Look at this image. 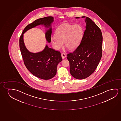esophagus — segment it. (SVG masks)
I'll list each match as a JSON object with an SVG mask.
<instances>
[{"label": "esophagus", "mask_w": 121, "mask_h": 121, "mask_svg": "<svg viewBox=\"0 0 121 121\" xmlns=\"http://www.w3.org/2000/svg\"><path fill=\"white\" fill-rule=\"evenodd\" d=\"M61 57H62V58L63 59H64L66 57V54H65V53H61Z\"/></svg>", "instance_id": "1"}]
</instances>
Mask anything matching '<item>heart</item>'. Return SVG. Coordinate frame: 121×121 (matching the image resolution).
<instances>
[{"label":"heart","mask_w":121,"mask_h":121,"mask_svg":"<svg viewBox=\"0 0 121 121\" xmlns=\"http://www.w3.org/2000/svg\"><path fill=\"white\" fill-rule=\"evenodd\" d=\"M82 35V28L80 26L65 24L57 28L55 37L51 38V43L56 50L63 47L64 42V46L69 50L73 51L78 47Z\"/></svg>","instance_id":"1"}]
</instances>
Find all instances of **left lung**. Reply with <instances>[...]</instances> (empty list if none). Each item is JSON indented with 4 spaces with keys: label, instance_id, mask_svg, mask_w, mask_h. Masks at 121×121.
I'll return each instance as SVG.
<instances>
[{
    "label": "left lung",
    "instance_id": "obj_1",
    "mask_svg": "<svg viewBox=\"0 0 121 121\" xmlns=\"http://www.w3.org/2000/svg\"><path fill=\"white\" fill-rule=\"evenodd\" d=\"M86 30L79 45L73 52L67 54L70 73L75 79H82L95 72L102 55V35L100 29L91 19L85 16ZM76 19L80 18L77 17Z\"/></svg>",
    "mask_w": 121,
    "mask_h": 121
}]
</instances>
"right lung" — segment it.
Returning <instances> with one entry per match:
<instances>
[{"instance_id":"1","label":"right lung","mask_w":121,"mask_h":121,"mask_svg":"<svg viewBox=\"0 0 121 121\" xmlns=\"http://www.w3.org/2000/svg\"><path fill=\"white\" fill-rule=\"evenodd\" d=\"M52 17H47L37 19L25 28L19 39V47L25 65L32 74L39 78L48 80L54 77L56 73V67L62 61L61 54L58 51L49 48L47 44L42 51L37 53L30 52L27 49L24 41V34L28 30L39 25L46 28V40L51 42Z\"/></svg>"}]
</instances>
